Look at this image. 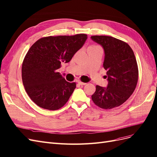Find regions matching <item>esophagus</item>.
I'll list each match as a JSON object with an SVG mask.
<instances>
[{"instance_id": "1", "label": "esophagus", "mask_w": 157, "mask_h": 157, "mask_svg": "<svg viewBox=\"0 0 157 157\" xmlns=\"http://www.w3.org/2000/svg\"><path fill=\"white\" fill-rule=\"evenodd\" d=\"M78 84H80V85H81V86H83V85H85L86 83H85V82H80V81H78Z\"/></svg>"}]
</instances>
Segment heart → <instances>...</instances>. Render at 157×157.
<instances>
[{"label":"heart","instance_id":"1","mask_svg":"<svg viewBox=\"0 0 157 157\" xmlns=\"http://www.w3.org/2000/svg\"><path fill=\"white\" fill-rule=\"evenodd\" d=\"M91 47H98V46H95V45H94V46H91Z\"/></svg>","mask_w":157,"mask_h":157}]
</instances>
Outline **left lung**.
<instances>
[{
  "mask_svg": "<svg viewBox=\"0 0 157 157\" xmlns=\"http://www.w3.org/2000/svg\"><path fill=\"white\" fill-rule=\"evenodd\" d=\"M91 39L104 49L103 67L106 71L107 87L96 86L91 95L94 103L103 109L120 106L132 94L138 78L136 58L125 42L111 36H94Z\"/></svg>",
  "mask_w": 157,
  "mask_h": 157,
  "instance_id": "obj_1",
  "label": "left lung"
}]
</instances>
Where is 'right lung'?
Returning <instances> with one entry per match:
<instances>
[{
  "label": "right lung",
  "instance_id": "right-lung-1",
  "mask_svg": "<svg viewBox=\"0 0 157 157\" xmlns=\"http://www.w3.org/2000/svg\"><path fill=\"white\" fill-rule=\"evenodd\" d=\"M87 35L43 37L32 45L22 65V80L30 98L41 108L56 110L69 100L76 88L57 72L82 47Z\"/></svg>",
  "mask_w": 157,
  "mask_h": 157
}]
</instances>
